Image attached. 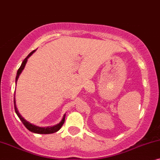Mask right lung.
<instances>
[{"label":"right lung","instance_id":"obj_1","mask_svg":"<svg viewBox=\"0 0 160 160\" xmlns=\"http://www.w3.org/2000/svg\"><path fill=\"white\" fill-rule=\"evenodd\" d=\"M35 50L32 51L31 53H29V55H28V56L25 58L24 60H23L22 64H21L20 67L19 68V69L18 70V72H17V76H16V84H17V81H18V78L19 76H20V74H21V72L24 69L25 64H26V62L28 61V58H29L31 55L33 54V53L35 52ZM14 110H15V112L18 115V116L19 117V118L20 119L21 121H22L23 124H24V126L26 127V128L28 129L29 131L32 132H34V133H37V134H51V133H54V132H58L59 129L61 128V127H62V125L63 124V123H64L65 121V116H66V114L63 115V119L61 120V121L59 123H58L57 125H55V126L53 127H38V126H35V125L32 124V123H29L28 121H27L25 119L23 118V117L21 116L20 114V112L18 110V108L16 107V101H15V97L14 98Z\"/></svg>","mask_w":160,"mask_h":160}]
</instances>
